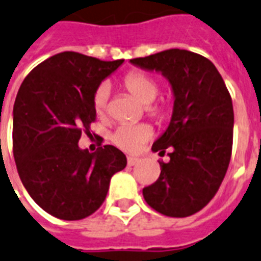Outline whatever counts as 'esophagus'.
I'll return each instance as SVG.
<instances>
[{"label":"esophagus","instance_id":"obj_1","mask_svg":"<svg viewBox=\"0 0 261 261\" xmlns=\"http://www.w3.org/2000/svg\"><path fill=\"white\" fill-rule=\"evenodd\" d=\"M139 161H140V159H137V157H128V165H129V167H133V165L137 164Z\"/></svg>","mask_w":261,"mask_h":261}]
</instances>
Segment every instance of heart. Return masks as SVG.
Masks as SVG:
<instances>
[{"label":"heart","mask_w":261,"mask_h":261,"mask_svg":"<svg viewBox=\"0 0 261 261\" xmlns=\"http://www.w3.org/2000/svg\"><path fill=\"white\" fill-rule=\"evenodd\" d=\"M124 87L129 93L136 97L144 105H150L156 100L159 93V87L153 79L143 72H132L126 74L124 79ZM109 88L101 85L93 96V108L97 115H104L107 112ZM153 130L149 125H132L124 124L120 125L112 136V141L116 146L125 152H137L146 143V140L152 136Z\"/></svg>","instance_id":"obj_1"}]
</instances>
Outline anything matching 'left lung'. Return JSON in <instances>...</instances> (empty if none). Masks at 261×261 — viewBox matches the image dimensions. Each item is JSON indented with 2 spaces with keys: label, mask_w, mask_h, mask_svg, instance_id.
I'll use <instances>...</instances> for the list:
<instances>
[{
  "label": "left lung",
  "mask_w": 261,
  "mask_h": 261,
  "mask_svg": "<svg viewBox=\"0 0 261 261\" xmlns=\"http://www.w3.org/2000/svg\"><path fill=\"white\" fill-rule=\"evenodd\" d=\"M130 64L161 73L173 93L169 125L152 145L171 150L161 161L157 181L143 189L148 205L171 217L203 210L227 173L233 139V107L223 77L208 58L184 49H168Z\"/></svg>",
  "instance_id": "1"
}]
</instances>
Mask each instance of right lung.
<instances>
[{
    "label": "right lung",
    "mask_w": 261,
    "mask_h": 261,
    "mask_svg": "<svg viewBox=\"0 0 261 261\" xmlns=\"http://www.w3.org/2000/svg\"><path fill=\"white\" fill-rule=\"evenodd\" d=\"M122 62L62 51L36 66L19 87L13 108L17 171L30 197L57 219L81 220L96 212L112 176L126 167L116 146L94 153L79 146L96 120V90Z\"/></svg>",
    "instance_id": "1"
}]
</instances>
